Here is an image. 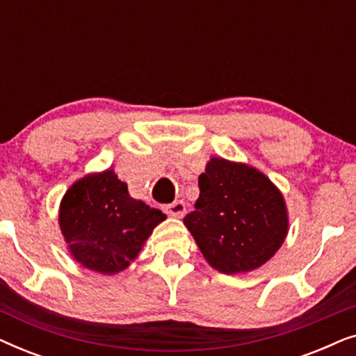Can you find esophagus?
I'll use <instances>...</instances> for the list:
<instances>
[{
    "label": "esophagus",
    "instance_id": "34e87169",
    "mask_svg": "<svg viewBox=\"0 0 356 356\" xmlns=\"http://www.w3.org/2000/svg\"><path fill=\"white\" fill-rule=\"evenodd\" d=\"M163 211L167 212L170 217L181 218L184 213H186V206H184L183 201H175L172 204H167V206L163 207Z\"/></svg>",
    "mask_w": 356,
    "mask_h": 356
}]
</instances>
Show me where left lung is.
<instances>
[{"label":"left lung","mask_w":356,"mask_h":356,"mask_svg":"<svg viewBox=\"0 0 356 356\" xmlns=\"http://www.w3.org/2000/svg\"><path fill=\"white\" fill-rule=\"evenodd\" d=\"M199 189L194 211L183 222L216 270L228 275L254 270L284 245L285 199L257 168L212 157Z\"/></svg>","instance_id":"left-lung-1"}]
</instances>
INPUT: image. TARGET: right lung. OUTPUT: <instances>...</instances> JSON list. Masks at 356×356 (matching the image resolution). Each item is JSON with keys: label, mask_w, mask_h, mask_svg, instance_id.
<instances>
[{"label": "right lung", "mask_w": 356, "mask_h": 356, "mask_svg": "<svg viewBox=\"0 0 356 356\" xmlns=\"http://www.w3.org/2000/svg\"><path fill=\"white\" fill-rule=\"evenodd\" d=\"M167 216L129 196L115 170L77 179L60 204V228L67 251L86 269L113 275L143 250Z\"/></svg>", "instance_id": "obj_1"}]
</instances>
